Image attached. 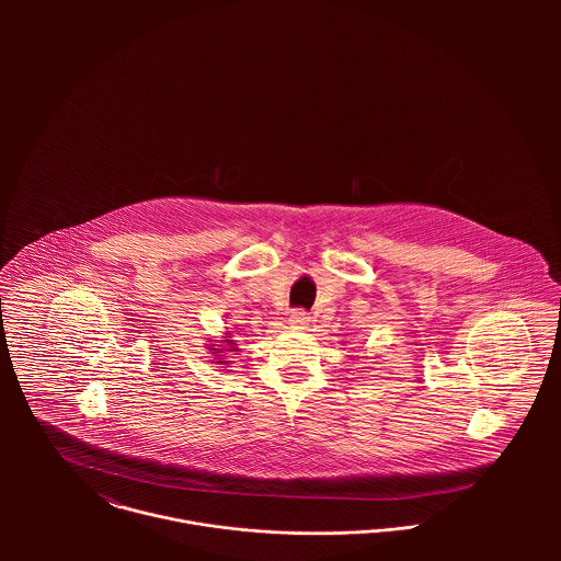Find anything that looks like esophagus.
Here are the masks:
<instances>
[{"instance_id": "obj_1", "label": "esophagus", "mask_w": 561, "mask_h": 561, "mask_svg": "<svg viewBox=\"0 0 561 561\" xmlns=\"http://www.w3.org/2000/svg\"><path fill=\"white\" fill-rule=\"evenodd\" d=\"M309 320H311V318H309V313H307L305 309H294V311H291V318H289L294 328H307Z\"/></svg>"}]
</instances>
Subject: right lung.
I'll list each match as a JSON object with an SVG mask.
<instances>
[{
    "instance_id": "obj_1",
    "label": "right lung",
    "mask_w": 561,
    "mask_h": 561,
    "mask_svg": "<svg viewBox=\"0 0 561 561\" xmlns=\"http://www.w3.org/2000/svg\"><path fill=\"white\" fill-rule=\"evenodd\" d=\"M227 345H229V347H231V345H236V343H233V339H229V341H227ZM229 352H238V347H231ZM220 363H229V360H220Z\"/></svg>"
}]
</instances>
